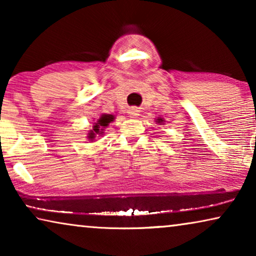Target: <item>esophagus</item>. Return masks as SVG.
Here are the masks:
<instances>
[{
  "instance_id": "34e87169",
  "label": "esophagus",
  "mask_w": 256,
  "mask_h": 256,
  "mask_svg": "<svg viewBox=\"0 0 256 256\" xmlns=\"http://www.w3.org/2000/svg\"><path fill=\"white\" fill-rule=\"evenodd\" d=\"M127 113H128V116L129 118H132V119H134V118H137V116H138L140 110H137L136 107H132V108H129L127 110Z\"/></svg>"
}]
</instances>
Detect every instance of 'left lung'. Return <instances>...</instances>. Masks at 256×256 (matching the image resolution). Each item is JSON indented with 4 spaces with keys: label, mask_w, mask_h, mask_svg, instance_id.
I'll return each instance as SVG.
<instances>
[{
    "label": "left lung",
    "mask_w": 256,
    "mask_h": 256,
    "mask_svg": "<svg viewBox=\"0 0 256 256\" xmlns=\"http://www.w3.org/2000/svg\"><path fill=\"white\" fill-rule=\"evenodd\" d=\"M156 122H158V124H162V122H164V120H162V118H158V119L156 120Z\"/></svg>",
    "instance_id": "obj_1"
}]
</instances>
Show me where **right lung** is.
I'll use <instances>...</instances> for the list:
<instances>
[{"instance_id": "1", "label": "right lung", "mask_w": 256, "mask_h": 256, "mask_svg": "<svg viewBox=\"0 0 256 256\" xmlns=\"http://www.w3.org/2000/svg\"><path fill=\"white\" fill-rule=\"evenodd\" d=\"M113 120L114 116H112V114H102V116L99 118V120L97 122H94V126L92 127L90 132H88V138L90 140H94V137L97 135L104 134V128H106Z\"/></svg>"}]
</instances>
